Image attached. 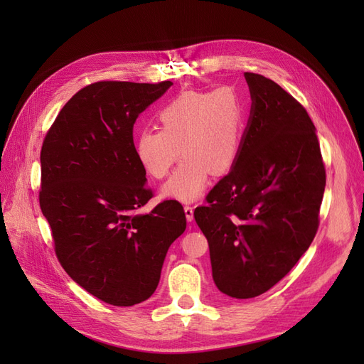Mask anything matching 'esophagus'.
<instances>
[{"label":"esophagus","instance_id":"obj_1","mask_svg":"<svg viewBox=\"0 0 364 364\" xmlns=\"http://www.w3.org/2000/svg\"><path fill=\"white\" fill-rule=\"evenodd\" d=\"M183 211H185L186 220H188V222H193V220H194V208L191 205H185Z\"/></svg>","mask_w":364,"mask_h":364}]
</instances>
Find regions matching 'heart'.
<instances>
[{
	"label": "heart",
	"instance_id": "obj_1",
	"mask_svg": "<svg viewBox=\"0 0 364 364\" xmlns=\"http://www.w3.org/2000/svg\"><path fill=\"white\" fill-rule=\"evenodd\" d=\"M158 119L161 130H141L135 150L153 179H164L182 153L178 170L164 185V197L193 202L203 194L211 171L222 174L234 167L246 123V103L234 87L183 92Z\"/></svg>",
	"mask_w": 364,
	"mask_h": 364
}]
</instances>
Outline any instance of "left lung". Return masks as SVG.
<instances>
[{
  "label": "left lung",
  "instance_id": "obj_1",
  "mask_svg": "<svg viewBox=\"0 0 364 364\" xmlns=\"http://www.w3.org/2000/svg\"><path fill=\"white\" fill-rule=\"evenodd\" d=\"M245 77L252 107L238 159L194 209L217 289L237 299L270 290L310 247L326 183L305 107L267 77Z\"/></svg>",
  "mask_w": 364,
  "mask_h": 364
}]
</instances>
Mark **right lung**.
<instances>
[{
  "mask_svg": "<svg viewBox=\"0 0 364 364\" xmlns=\"http://www.w3.org/2000/svg\"><path fill=\"white\" fill-rule=\"evenodd\" d=\"M171 85H87L43 138L39 205L54 252L80 287L115 306L155 293L167 250L186 228L178 200L136 213L153 191L136 156L134 124Z\"/></svg>",
  "mask_w": 364,
  "mask_h": 364,
  "instance_id": "add662e5",
  "label": "right lung"
}]
</instances>
